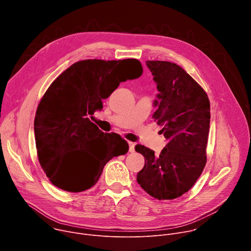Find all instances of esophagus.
<instances>
[{
    "instance_id": "1",
    "label": "esophagus",
    "mask_w": 251,
    "mask_h": 251,
    "mask_svg": "<svg viewBox=\"0 0 251 251\" xmlns=\"http://www.w3.org/2000/svg\"><path fill=\"white\" fill-rule=\"evenodd\" d=\"M128 145H129V152L133 153L135 151V144L132 142H128Z\"/></svg>"
}]
</instances>
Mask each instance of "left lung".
I'll list each match as a JSON object with an SVG mask.
<instances>
[{
    "mask_svg": "<svg viewBox=\"0 0 251 251\" xmlns=\"http://www.w3.org/2000/svg\"><path fill=\"white\" fill-rule=\"evenodd\" d=\"M159 93L154 120L162 127L167 145L159 155L145 146L135 150L145 158L137 182L158 200H173L197 182L205 163L210 122L209 100L204 90L176 63L146 61Z\"/></svg>",
    "mask_w": 251,
    "mask_h": 251,
    "instance_id": "8db88e82",
    "label": "left lung"
}]
</instances>
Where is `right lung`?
Segmentation results:
<instances>
[{"instance_id":"add662e5","label":"right lung","mask_w":251,"mask_h":251,"mask_svg":"<svg viewBox=\"0 0 251 251\" xmlns=\"http://www.w3.org/2000/svg\"><path fill=\"white\" fill-rule=\"evenodd\" d=\"M142 73L141 62L134 58L85 59L70 65L50 84L38 106L33 129L39 161L55 187L86 191L97 183L107 162L128 152L125 140L105 134L90 118L120 82Z\"/></svg>"}]
</instances>
